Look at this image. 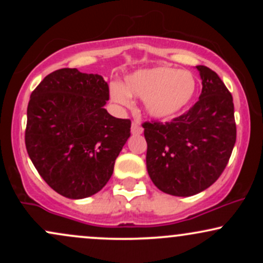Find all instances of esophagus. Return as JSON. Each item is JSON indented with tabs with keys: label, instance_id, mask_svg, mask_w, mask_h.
Here are the masks:
<instances>
[{
	"label": "esophagus",
	"instance_id": "1",
	"mask_svg": "<svg viewBox=\"0 0 263 263\" xmlns=\"http://www.w3.org/2000/svg\"><path fill=\"white\" fill-rule=\"evenodd\" d=\"M142 131H143V128L141 127L140 122H138V121H134V122H132V126H131V132H132V135H141Z\"/></svg>",
	"mask_w": 263,
	"mask_h": 263
}]
</instances>
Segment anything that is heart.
<instances>
[{
    "label": "heart",
    "instance_id": "1",
    "mask_svg": "<svg viewBox=\"0 0 263 263\" xmlns=\"http://www.w3.org/2000/svg\"><path fill=\"white\" fill-rule=\"evenodd\" d=\"M198 91V80L190 71L158 65L126 77L125 85L112 83L110 95L121 106L131 105V96L144 100V110L153 119H170L183 111Z\"/></svg>",
    "mask_w": 263,
    "mask_h": 263
}]
</instances>
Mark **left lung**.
<instances>
[{
	"label": "left lung",
	"instance_id": "obj_1",
	"mask_svg": "<svg viewBox=\"0 0 263 263\" xmlns=\"http://www.w3.org/2000/svg\"><path fill=\"white\" fill-rule=\"evenodd\" d=\"M203 89L185 114L170 122H144L146 164L159 190L190 197L224 172L236 142L232 96L219 75L198 65Z\"/></svg>",
	"mask_w": 263,
	"mask_h": 263
}]
</instances>
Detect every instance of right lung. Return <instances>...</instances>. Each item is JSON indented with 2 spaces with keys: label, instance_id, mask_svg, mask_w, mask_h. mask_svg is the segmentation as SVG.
I'll return each instance as SVG.
<instances>
[{
  "label": "right lung",
  "instance_id": "add662e5",
  "mask_svg": "<svg viewBox=\"0 0 263 263\" xmlns=\"http://www.w3.org/2000/svg\"><path fill=\"white\" fill-rule=\"evenodd\" d=\"M101 75L63 68L33 90L27 107L26 148L45 183L69 199L91 197L106 185L131 136V121L104 108Z\"/></svg>",
  "mask_w": 263,
  "mask_h": 263
}]
</instances>
